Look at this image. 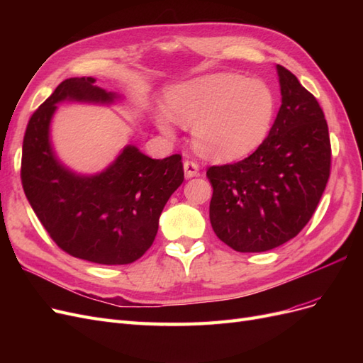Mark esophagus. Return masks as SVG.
Returning <instances> with one entry per match:
<instances>
[{"instance_id":"1","label":"esophagus","mask_w":363,"mask_h":363,"mask_svg":"<svg viewBox=\"0 0 363 363\" xmlns=\"http://www.w3.org/2000/svg\"><path fill=\"white\" fill-rule=\"evenodd\" d=\"M183 169H184L186 179H192V177H195V175H199L200 167H199V163H196V162L186 160V162L183 163Z\"/></svg>"}]
</instances>
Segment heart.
I'll return each mask as SVG.
<instances>
[{"mask_svg":"<svg viewBox=\"0 0 363 363\" xmlns=\"http://www.w3.org/2000/svg\"><path fill=\"white\" fill-rule=\"evenodd\" d=\"M168 112L156 125L172 138L175 123L192 127L194 147L201 156L230 162L255 152L267 140L277 112L271 87L236 74H211L172 87Z\"/></svg>","mask_w":363,"mask_h":363,"instance_id":"obj_1","label":"heart"}]
</instances>
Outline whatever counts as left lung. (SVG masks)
<instances>
[{
    "instance_id": "1",
    "label": "left lung",
    "mask_w": 363,
    "mask_h": 363,
    "mask_svg": "<svg viewBox=\"0 0 363 363\" xmlns=\"http://www.w3.org/2000/svg\"><path fill=\"white\" fill-rule=\"evenodd\" d=\"M281 106L267 140L247 159L207 169L211 224L240 252L276 248L309 223L330 177L332 148L323 108L277 65Z\"/></svg>"
}]
</instances>
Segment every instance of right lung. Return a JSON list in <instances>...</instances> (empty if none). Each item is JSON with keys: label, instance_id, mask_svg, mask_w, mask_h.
Wrapping results in <instances>:
<instances>
[{"label": "right lung", "instance_id": "right-lung-1", "mask_svg": "<svg viewBox=\"0 0 363 363\" xmlns=\"http://www.w3.org/2000/svg\"><path fill=\"white\" fill-rule=\"evenodd\" d=\"M118 98L92 77L62 82L31 115L21 162L26 196L51 239L68 255L100 265H127L144 256L164 204L184 179L180 155L151 159L135 145L94 175L75 174L57 159L50 140L57 104H112Z\"/></svg>", "mask_w": 363, "mask_h": 363}]
</instances>
